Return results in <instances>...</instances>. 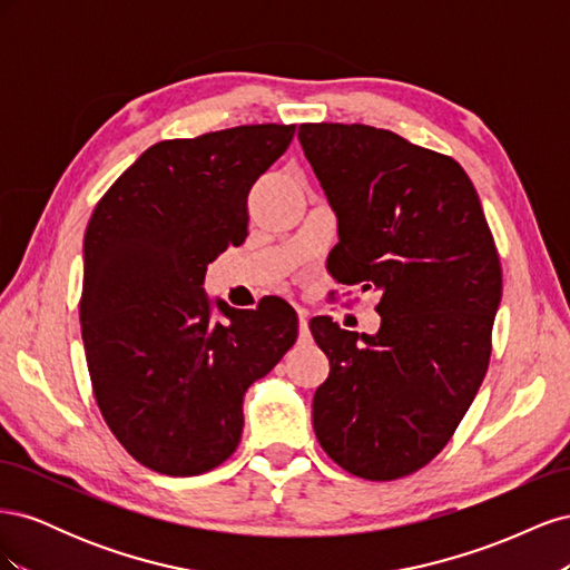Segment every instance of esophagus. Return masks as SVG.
Returning a JSON list of instances; mask_svg holds the SVG:
<instances>
[{
	"label": "esophagus",
	"instance_id": "34e87169",
	"mask_svg": "<svg viewBox=\"0 0 570 570\" xmlns=\"http://www.w3.org/2000/svg\"><path fill=\"white\" fill-rule=\"evenodd\" d=\"M299 342H312V331H308L306 312H299Z\"/></svg>",
	"mask_w": 570,
	"mask_h": 570
}]
</instances>
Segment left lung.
I'll list each match as a JSON object with an SVG mask.
<instances>
[{"mask_svg": "<svg viewBox=\"0 0 570 570\" xmlns=\"http://www.w3.org/2000/svg\"><path fill=\"white\" fill-rule=\"evenodd\" d=\"M299 142L337 212L331 275L383 292L375 335L308 323L331 361L316 438L356 478H404L444 450L488 373L502 299L494 237L446 154L364 124H302Z\"/></svg>", "mask_w": 570, "mask_h": 570, "instance_id": "obj_1", "label": "left lung"}]
</instances>
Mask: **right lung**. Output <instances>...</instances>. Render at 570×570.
<instances>
[{"label": "right lung", "instance_id": "add662e5", "mask_svg": "<svg viewBox=\"0 0 570 570\" xmlns=\"http://www.w3.org/2000/svg\"><path fill=\"white\" fill-rule=\"evenodd\" d=\"M295 137L262 124L151 145L118 176L85 230L80 333L97 406L145 469H216L243 438L247 387L297 340L281 297L218 302L204 273L247 237V195Z\"/></svg>", "mask_w": 570, "mask_h": 570}]
</instances>
